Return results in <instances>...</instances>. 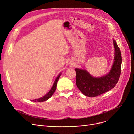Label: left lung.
<instances>
[{"mask_svg":"<svg viewBox=\"0 0 134 134\" xmlns=\"http://www.w3.org/2000/svg\"><path fill=\"white\" fill-rule=\"evenodd\" d=\"M114 59L110 70L105 75L95 77L86 69L76 68V83L78 88L85 96H98L114 88L117 84L121 74V54L116 40L113 39Z\"/></svg>","mask_w":134,"mask_h":134,"instance_id":"left-lung-1","label":"left lung"}]
</instances>
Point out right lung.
<instances>
[{
    "label": "right lung",
    "mask_w": 134,
    "mask_h": 134,
    "mask_svg": "<svg viewBox=\"0 0 134 134\" xmlns=\"http://www.w3.org/2000/svg\"><path fill=\"white\" fill-rule=\"evenodd\" d=\"M62 72H60L58 75L57 76V77H56L54 82V83L53 84V85L52 86L51 89L50 90V91L48 92V93H47L46 95H44V96H43L42 97H41L39 99H34V100H33L32 101H34V102H43V101H47L49 99H50L52 95H53V94L54 93V92H55V90H56V86H57V82H58L59 79V77H60V76L62 75ZM32 101V100H31Z\"/></svg>",
    "instance_id": "right-lung-1"
}]
</instances>
